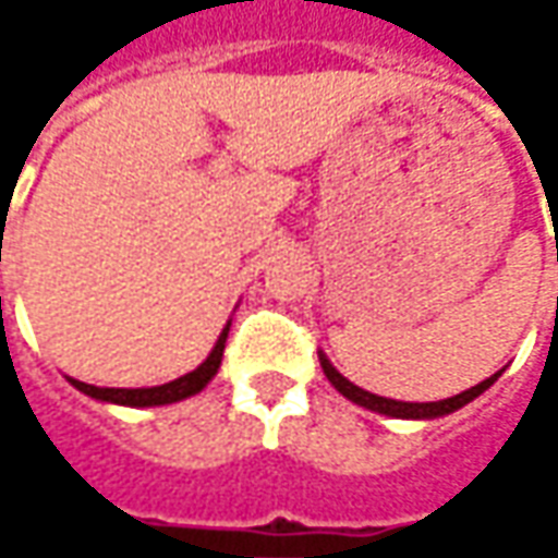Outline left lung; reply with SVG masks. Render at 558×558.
I'll return each instance as SVG.
<instances>
[{"label": "left lung", "mask_w": 558, "mask_h": 558, "mask_svg": "<svg viewBox=\"0 0 558 558\" xmlns=\"http://www.w3.org/2000/svg\"><path fill=\"white\" fill-rule=\"evenodd\" d=\"M319 363H323V373L326 378L332 381L335 388L341 391V395L348 397V400H354L360 407H366V410H373V413H385V416H395V418H438V416H447V413H453V410H460L465 407L469 400H475V397L487 391L500 373L490 375V378H484L482 385H475V388H469V391H462L457 397H447V400H435V403H403V400H391V397H378V395H369V391H363V388H356L354 381H348L344 375L335 369L332 363L326 360V356L319 354Z\"/></svg>", "instance_id": "8db88e82"}]
</instances>
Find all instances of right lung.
Listing matches in <instances>:
<instances>
[{
  "mask_svg": "<svg viewBox=\"0 0 558 558\" xmlns=\"http://www.w3.org/2000/svg\"><path fill=\"white\" fill-rule=\"evenodd\" d=\"M226 335H229V326L220 332L210 356L204 360L195 373L183 375L177 381H167V385H158V388H96V385H86V381H76V378H71V385H74L76 391H83V395L96 397V400H108V403H120V407H163V403H177L183 397L198 395L204 385L217 375L220 360H223Z\"/></svg>",
  "mask_w": 558,
  "mask_h": 558,
  "instance_id": "add662e5",
  "label": "right lung"
}]
</instances>
